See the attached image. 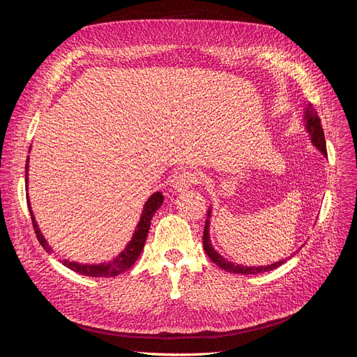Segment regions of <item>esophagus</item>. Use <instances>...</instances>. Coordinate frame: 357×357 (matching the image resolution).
Instances as JSON below:
<instances>
[{
	"label": "esophagus",
	"mask_w": 357,
	"mask_h": 357,
	"mask_svg": "<svg viewBox=\"0 0 357 357\" xmlns=\"http://www.w3.org/2000/svg\"><path fill=\"white\" fill-rule=\"evenodd\" d=\"M199 181H201V177H199L198 172L183 171L181 174H178L176 177L174 185H172V188H174L177 192H183V190L192 188L193 185H198Z\"/></svg>",
	"instance_id": "obj_1"
}]
</instances>
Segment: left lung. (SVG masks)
<instances>
[{"label":"left lung","mask_w":357,"mask_h":357,"mask_svg":"<svg viewBox=\"0 0 357 357\" xmlns=\"http://www.w3.org/2000/svg\"><path fill=\"white\" fill-rule=\"evenodd\" d=\"M305 129L307 132L311 137V143L314 147H317V150L328 156L326 153V139H325V132H323V128L320 123V117L317 114V112L314 110V107L311 104H308L307 110H305ZM210 218H211V208L207 211V220H205V228H204V235H202V244H204V250L205 253L208 255V257L211 261L218 265L219 268L225 269L228 273H234V274H261V273H268L273 271V269L278 268L280 265H283L287 259H283V261H278L275 264L271 265H265V266H244V265H235L232 262H229L228 259H225L223 256H220L218 252L214 250V247L210 241Z\"/></svg>","instance_id":"1"}]
</instances>
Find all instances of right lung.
Instances as JSON below:
<instances>
[{"label": "right lung", "instance_id": "1", "mask_svg": "<svg viewBox=\"0 0 357 357\" xmlns=\"http://www.w3.org/2000/svg\"><path fill=\"white\" fill-rule=\"evenodd\" d=\"M25 172L28 176V159H26V165H25ZM25 180H26V186H28V177H25ZM26 202H28V208H29V214H31V219H32V226H34L37 238H38L40 244L43 245V248H45L47 253H50L52 247L47 244V241L45 240V236H43V234L40 232V228H38V225H37L36 218H34V213H32V210H31L28 197H26ZM162 202H164V195H162L160 192H155L153 195L146 201L143 213H142V218H139V222L137 225L131 241L128 243V245L125 247V250L119 256H116L113 261L107 262V264L104 262V264H98V265H88V264L71 262V261H67V259H63L62 264L66 265L67 268H70L71 271L79 273L82 275H88V277H116L119 274L125 273L126 269H129L135 264L139 253L143 252V247H144V243H146V238H147L150 223H152V218H153V214L159 210Z\"/></svg>", "mask_w": 357, "mask_h": 357}]
</instances>
